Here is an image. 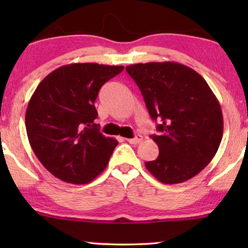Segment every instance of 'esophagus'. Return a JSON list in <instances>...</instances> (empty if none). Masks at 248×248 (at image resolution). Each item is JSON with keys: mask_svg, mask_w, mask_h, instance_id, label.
Here are the masks:
<instances>
[{"mask_svg": "<svg viewBox=\"0 0 248 248\" xmlns=\"http://www.w3.org/2000/svg\"><path fill=\"white\" fill-rule=\"evenodd\" d=\"M126 141L131 144H139L142 141V137L141 135H137V137L133 139H126Z\"/></svg>", "mask_w": 248, "mask_h": 248, "instance_id": "esophagus-1", "label": "esophagus"}]
</instances>
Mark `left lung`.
I'll use <instances>...</instances> for the list:
<instances>
[{
	"mask_svg": "<svg viewBox=\"0 0 248 248\" xmlns=\"http://www.w3.org/2000/svg\"><path fill=\"white\" fill-rule=\"evenodd\" d=\"M140 88L159 135L155 160L145 167L164 184L186 182L204 169L218 151L223 134L220 104L211 88L191 67L176 62L126 66Z\"/></svg>",
	"mask_w": 248,
	"mask_h": 248,
	"instance_id": "obj_1",
	"label": "left lung"
}]
</instances>
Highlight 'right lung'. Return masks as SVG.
<instances>
[{"mask_svg":"<svg viewBox=\"0 0 248 248\" xmlns=\"http://www.w3.org/2000/svg\"><path fill=\"white\" fill-rule=\"evenodd\" d=\"M124 66L73 63L50 72L36 88L26 111V128L36 157L50 174L71 184H88L107 167L114 138L94 120L98 93Z\"/></svg>","mask_w":248,"mask_h":248,"instance_id":"obj_1","label":"right lung"}]
</instances>
